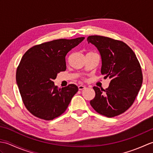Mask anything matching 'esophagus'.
I'll return each mask as SVG.
<instances>
[{"instance_id": "obj_1", "label": "esophagus", "mask_w": 153, "mask_h": 153, "mask_svg": "<svg viewBox=\"0 0 153 153\" xmlns=\"http://www.w3.org/2000/svg\"><path fill=\"white\" fill-rule=\"evenodd\" d=\"M85 88H86V87H85V85H79V86H78V89H79V90H83V89H85Z\"/></svg>"}]
</instances>
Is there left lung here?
<instances>
[{
  "label": "left lung",
  "instance_id": "8db88e82",
  "mask_svg": "<svg viewBox=\"0 0 153 153\" xmlns=\"http://www.w3.org/2000/svg\"><path fill=\"white\" fill-rule=\"evenodd\" d=\"M87 39L100 54L102 75L111 79L105 90L93 87L95 97L91 105L101 115L108 118L118 116L133 105L141 89L140 64L131 48L121 41L100 35H91Z\"/></svg>",
  "mask_w": 153,
  "mask_h": 153
}]
</instances>
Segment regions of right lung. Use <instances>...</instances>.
<instances>
[{
    "instance_id": "obj_1",
    "label": "right lung",
    "mask_w": 153,
    "mask_h": 153,
    "mask_svg": "<svg viewBox=\"0 0 153 153\" xmlns=\"http://www.w3.org/2000/svg\"><path fill=\"white\" fill-rule=\"evenodd\" d=\"M84 39H60L35 45L22 56L16 83L25 106L35 117L51 120L60 116L78 91L74 84L60 89L53 81L66 70L67 53Z\"/></svg>"
}]
</instances>
